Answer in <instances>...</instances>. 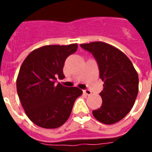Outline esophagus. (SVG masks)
<instances>
[{
  "label": "esophagus",
  "instance_id": "obj_1",
  "mask_svg": "<svg viewBox=\"0 0 152 152\" xmlns=\"http://www.w3.org/2000/svg\"><path fill=\"white\" fill-rule=\"evenodd\" d=\"M83 93H84L85 94H86V95H90V94H92L91 91L89 90V89H85V90H83Z\"/></svg>",
  "mask_w": 152,
  "mask_h": 152
}]
</instances>
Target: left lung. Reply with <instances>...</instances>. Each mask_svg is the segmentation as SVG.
<instances>
[{"label": "left lung", "instance_id": "left-lung-1", "mask_svg": "<svg viewBox=\"0 0 152 152\" xmlns=\"http://www.w3.org/2000/svg\"><path fill=\"white\" fill-rule=\"evenodd\" d=\"M81 48L93 54L98 63L99 77L104 81L99 94L100 108L93 115L100 122L112 124L130 112L138 93V76L133 63L123 52L109 44L95 41L81 44Z\"/></svg>", "mask_w": 152, "mask_h": 152}]
</instances>
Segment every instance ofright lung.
<instances>
[{
	"label": "right lung",
	"instance_id": "obj_1",
	"mask_svg": "<svg viewBox=\"0 0 152 152\" xmlns=\"http://www.w3.org/2000/svg\"><path fill=\"white\" fill-rule=\"evenodd\" d=\"M77 44L45 45L33 50L25 58L16 81L18 98L28 117L45 129H55L69 118L74 102L82 90L65 87L63 80L65 60L77 50Z\"/></svg>",
	"mask_w": 152,
	"mask_h": 152
}]
</instances>
